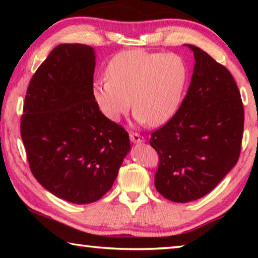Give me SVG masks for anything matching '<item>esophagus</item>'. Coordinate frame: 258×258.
Masks as SVG:
<instances>
[{"mask_svg": "<svg viewBox=\"0 0 258 258\" xmlns=\"http://www.w3.org/2000/svg\"><path fill=\"white\" fill-rule=\"evenodd\" d=\"M130 139L133 143H143L146 141V139L143 138L142 135H140L138 133H133V132L130 133Z\"/></svg>", "mask_w": 258, "mask_h": 258, "instance_id": "obj_1", "label": "esophagus"}]
</instances>
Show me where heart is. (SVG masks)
<instances>
[{"label": "heart", "mask_w": 258, "mask_h": 258, "mask_svg": "<svg viewBox=\"0 0 258 258\" xmlns=\"http://www.w3.org/2000/svg\"><path fill=\"white\" fill-rule=\"evenodd\" d=\"M187 67L180 55L142 50L119 52L107 67V77L93 82L92 97L100 112L118 121L131 107L139 124L159 126L180 107Z\"/></svg>", "instance_id": "1"}]
</instances>
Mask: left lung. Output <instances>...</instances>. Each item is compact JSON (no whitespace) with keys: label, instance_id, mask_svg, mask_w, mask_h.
Listing matches in <instances>:
<instances>
[{"label":"left lung","instance_id":"left-lung-1","mask_svg":"<svg viewBox=\"0 0 258 258\" xmlns=\"http://www.w3.org/2000/svg\"><path fill=\"white\" fill-rule=\"evenodd\" d=\"M178 110L151 134L158 152L155 186L166 199L189 203L209 194L239 159L243 106L231 73L199 47Z\"/></svg>","mask_w":258,"mask_h":258}]
</instances>
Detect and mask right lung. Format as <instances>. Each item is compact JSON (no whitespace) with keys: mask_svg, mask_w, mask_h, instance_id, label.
Segmentation results:
<instances>
[{"mask_svg":"<svg viewBox=\"0 0 258 258\" xmlns=\"http://www.w3.org/2000/svg\"><path fill=\"white\" fill-rule=\"evenodd\" d=\"M95 52L59 44L30 80L20 132L35 178L66 202L84 205L111 189L130 152L128 133L92 97Z\"/></svg>","mask_w":258,"mask_h":258,"instance_id":"right-lung-1","label":"right lung"}]
</instances>
